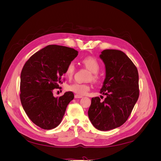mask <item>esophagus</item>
I'll use <instances>...</instances> for the list:
<instances>
[{
	"label": "esophagus",
	"mask_w": 161,
	"mask_h": 161,
	"mask_svg": "<svg viewBox=\"0 0 161 161\" xmlns=\"http://www.w3.org/2000/svg\"><path fill=\"white\" fill-rule=\"evenodd\" d=\"M75 98H76V99H80V98H82V96L75 95Z\"/></svg>",
	"instance_id": "1"
}]
</instances>
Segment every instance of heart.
<instances>
[{"label": "heart", "instance_id": "1", "mask_svg": "<svg viewBox=\"0 0 161 161\" xmlns=\"http://www.w3.org/2000/svg\"><path fill=\"white\" fill-rule=\"evenodd\" d=\"M82 62L86 69L92 72V75L90 76L89 79L95 81L98 79V76H97V73H98L100 70V64L96 58L92 56L86 57L82 60ZM75 70V65L73 62H70L66 68V76L72 77L74 75ZM67 88L68 90L75 92L78 95H85L90 90V86L86 84L79 83V82H73V83L68 86Z\"/></svg>", "mask_w": 161, "mask_h": 161}]
</instances>
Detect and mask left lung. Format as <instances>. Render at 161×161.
<instances>
[{"label": "left lung", "mask_w": 161, "mask_h": 161, "mask_svg": "<svg viewBox=\"0 0 161 161\" xmlns=\"http://www.w3.org/2000/svg\"><path fill=\"white\" fill-rule=\"evenodd\" d=\"M99 58L105 67L100 93L106 97L103 101L98 97L92 98L88 115L95 128L108 131L128 119L139 97V77L137 68L123 52L105 50Z\"/></svg>", "instance_id": "obj_1"}]
</instances>
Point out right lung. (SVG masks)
<instances>
[{
    "mask_svg": "<svg viewBox=\"0 0 161 161\" xmlns=\"http://www.w3.org/2000/svg\"><path fill=\"white\" fill-rule=\"evenodd\" d=\"M78 52L66 46L49 45L36 52L24 65L21 73L20 99L23 108L32 122L44 130L59 125L70 102L71 91L55 97L66 68Z\"/></svg>",
    "mask_w": 161,
    "mask_h": 161,
    "instance_id": "obj_1",
    "label": "right lung"
}]
</instances>
